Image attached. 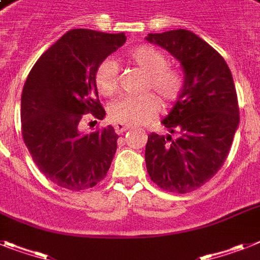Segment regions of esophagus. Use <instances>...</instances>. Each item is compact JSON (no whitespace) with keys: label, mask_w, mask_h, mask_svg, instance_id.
<instances>
[{"label":"esophagus","mask_w":260,"mask_h":260,"mask_svg":"<svg viewBox=\"0 0 260 260\" xmlns=\"http://www.w3.org/2000/svg\"><path fill=\"white\" fill-rule=\"evenodd\" d=\"M131 129L129 125H125V124H115V131H116V134H123L125 131Z\"/></svg>","instance_id":"obj_1"}]
</instances>
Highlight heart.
<instances>
[{
  "label": "heart",
  "instance_id": "heart-1",
  "mask_svg": "<svg viewBox=\"0 0 260 260\" xmlns=\"http://www.w3.org/2000/svg\"><path fill=\"white\" fill-rule=\"evenodd\" d=\"M128 59L148 75L145 88L153 89L165 102L172 103L177 99L184 87V78L176 69H171L169 58L154 46L140 45L128 52ZM95 86L102 95L113 96L119 87V66L112 58H106L95 71ZM161 111V103L154 95L123 96L110 107V117L117 124L129 126L149 123Z\"/></svg>",
  "mask_w": 260,
  "mask_h": 260
}]
</instances>
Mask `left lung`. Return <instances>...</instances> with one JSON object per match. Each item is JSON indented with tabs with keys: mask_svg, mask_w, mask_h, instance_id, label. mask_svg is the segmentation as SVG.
Listing matches in <instances>:
<instances>
[{
	"mask_svg": "<svg viewBox=\"0 0 260 260\" xmlns=\"http://www.w3.org/2000/svg\"><path fill=\"white\" fill-rule=\"evenodd\" d=\"M145 39L171 52L184 71L178 100L161 121L180 136H148L147 171L164 190L189 193L206 184L228 157L239 125L234 80L219 52L189 30L150 32Z\"/></svg>",
	"mask_w": 260,
	"mask_h": 260,
	"instance_id": "obj_1",
	"label": "left lung"
}]
</instances>
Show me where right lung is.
<instances>
[{
    "label": "right lung",
    "mask_w": 260,
    "mask_h": 260,
    "mask_svg": "<svg viewBox=\"0 0 260 260\" xmlns=\"http://www.w3.org/2000/svg\"><path fill=\"white\" fill-rule=\"evenodd\" d=\"M125 34L67 31L37 60L21 96L26 147L37 167L58 186L86 190L106 177L116 153L113 126L83 134V115L103 120L95 86L99 63L125 43Z\"/></svg>",
    "instance_id": "1"
}]
</instances>
